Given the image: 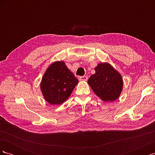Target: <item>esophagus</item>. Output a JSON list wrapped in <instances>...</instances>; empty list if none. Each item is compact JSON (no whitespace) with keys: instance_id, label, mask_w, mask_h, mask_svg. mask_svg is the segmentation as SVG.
<instances>
[{"instance_id":"obj_1","label":"esophagus","mask_w":155,"mask_h":155,"mask_svg":"<svg viewBox=\"0 0 155 155\" xmlns=\"http://www.w3.org/2000/svg\"><path fill=\"white\" fill-rule=\"evenodd\" d=\"M79 81H87L88 77H87V76H81V77H79Z\"/></svg>"}]
</instances>
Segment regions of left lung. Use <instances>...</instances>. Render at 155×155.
<instances>
[{"label": "left lung", "mask_w": 155, "mask_h": 155, "mask_svg": "<svg viewBox=\"0 0 155 155\" xmlns=\"http://www.w3.org/2000/svg\"><path fill=\"white\" fill-rule=\"evenodd\" d=\"M96 73L89 78L88 84L96 94L105 101H112L120 96L123 88L121 75L108 63H100Z\"/></svg>", "instance_id": "obj_1"}]
</instances>
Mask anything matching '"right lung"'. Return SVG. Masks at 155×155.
I'll list each match as a JSON object with an SVG mask.
<instances>
[{"instance_id": "1", "label": "right lung", "mask_w": 155, "mask_h": 155, "mask_svg": "<svg viewBox=\"0 0 155 155\" xmlns=\"http://www.w3.org/2000/svg\"><path fill=\"white\" fill-rule=\"evenodd\" d=\"M78 83V79L63 61L51 64L46 70L41 83L45 99L51 105L66 101Z\"/></svg>"}]
</instances>
